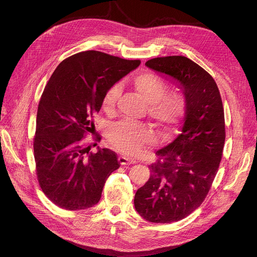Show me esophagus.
Here are the masks:
<instances>
[{
	"label": "esophagus",
	"instance_id": "34e87169",
	"mask_svg": "<svg viewBox=\"0 0 257 257\" xmlns=\"http://www.w3.org/2000/svg\"><path fill=\"white\" fill-rule=\"evenodd\" d=\"M119 163L122 165V166H125V165H133L136 163V161L134 159H130V158H127V157H124V156H120L119 159H118Z\"/></svg>",
	"mask_w": 257,
	"mask_h": 257
}]
</instances>
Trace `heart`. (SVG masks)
<instances>
[{"instance_id": "1", "label": "heart", "mask_w": 257, "mask_h": 257, "mask_svg": "<svg viewBox=\"0 0 257 257\" xmlns=\"http://www.w3.org/2000/svg\"><path fill=\"white\" fill-rule=\"evenodd\" d=\"M131 85L148 102V113L162 130L168 134L180 123L185 112L186 100L180 92L166 93L168 85L163 78L153 72H144L134 76ZM120 95L118 84L109 86L101 99V107L105 113H114ZM107 140L113 148L127 156L138 155L143 146L156 139L154 130L146 124L120 121L106 131Z\"/></svg>"}]
</instances>
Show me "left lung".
I'll return each mask as SVG.
<instances>
[{"label":"left lung","mask_w":257,"mask_h":257,"mask_svg":"<svg viewBox=\"0 0 257 257\" xmlns=\"http://www.w3.org/2000/svg\"><path fill=\"white\" fill-rule=\"evenodd\" d=\"M145 65L176 79L186 99L181 133L156 153L150 179L134 197L135 209L144 219L168 224L199 207L211 187L226 139L224 107L211 75L190 59L160 57Z\"/></svg>","instance_id":"8db88e82"}]
</instances>
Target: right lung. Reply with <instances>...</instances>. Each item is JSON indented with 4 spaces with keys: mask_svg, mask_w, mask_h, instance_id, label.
Returning <instances> with one entry per match:
<instances>
[{
    "mask_svg": "<svg viewBox=\"0 0 257 257\" xmlns=\"http://www.w3.org/2000/svg\"><path fill=\"white\" fill-rule=\"evenodd\" d=\"M139 65L140 60L85 51L68 57L54 71L39 102L33 152L39 184L57 206L92 207L108 176L120 167L111 150L89 152L85 136L91 133L100 141L93 116L104 92Z\"/></svg>",
    "mask_w": 257,
    "mask_h": 257,
    "instance_id": "1",
    "label": "right lung"
}]
</instances>
